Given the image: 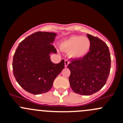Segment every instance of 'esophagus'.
<instances>
[{"label":"esophagus","instance_id":"esophagus-1","mask_svg":"<svg viewBox=\"0 0 123 123\" xmlns=\"http://www.w3.org/2000/svg\"><path fill=\"white\" fill-rule=\"evenodd\" d=\"M69 61L68 60H65V61H64V64H65V67H67L68 66V65L69 64Z\"/></svg>","mask_w":123,"mask_h":123}]
</instances>
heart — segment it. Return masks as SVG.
Returning <instances> with one entry per match:
<instances>
[{"label":"heart","mask_w":123,"mask_h":123,"mask_svg":"<svg viewBox=\"0 0 123 123\" xmlns=\"http://www.w3.org/2000/svg\"><path fill=\"white\" fill-rule=\"evenodd\" d=\"M91 43L86 37L71 36L61 43V48L68 51L69 56L74 59H81L87 55L90 49Z\"/></svg>","instance_id":"obj_1"}]
</instances>
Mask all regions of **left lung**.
Wrapping results in <instances>:
<instances>
[{"label":"left lung","instance_id":"obj_1","mask_svg":"<svg viewBox=\"0 0 123 123\" xmlns=\"http://www.w3.org/2000/svg\"><path fill=\"white\" fill-rule=\"evenodd\" d=\"M91 43L90 51L81 59H73L67 66L71 71L70 86L74 92L92 95L106 84L111 69V56L108 46L96 37L87 34Z\"/></svg>","mask_w":123,"mask_h":123}]
</instances>
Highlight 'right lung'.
Wrapping results in <instances>:
<instances>
[{
    "instance_id": "right-lung-1",
    "label": "right lung",
    "mask_w": 123,
    "mask_h": 123,
    "mask_svg": "<svg viewBox=\"0 0 123 123\" xmlns=\"http://www.w3.org/2000/svg\"><path fill=\"white\" fill-rule=\"evenodd\" d=\"M56 33L38 31L19 44L13 58V73L19 86L34 95L48 92L55 79L64 68V60L51 61L50 55L56 54L52 45Z\"/></svg>"
}]
</instances>
